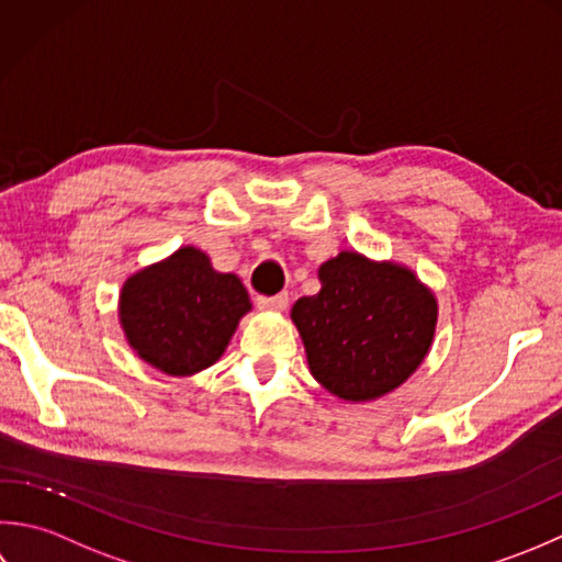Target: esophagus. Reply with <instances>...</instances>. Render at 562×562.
<instances>
[{"label":"esophagus","mask_w":562,"mask_h":562,"mask_svg":"<svg viewBox=\"0 0 562 562\" xmlns=\"http://www.w3.org/2000/svg\"><path fill=\"white\" fill-rule=\"evenodd\" d=\"M257 307L267 313H283L289 307V293H279L271 297H257Z\"/></svg>","instance_id":"obj_1"}]
</instances>
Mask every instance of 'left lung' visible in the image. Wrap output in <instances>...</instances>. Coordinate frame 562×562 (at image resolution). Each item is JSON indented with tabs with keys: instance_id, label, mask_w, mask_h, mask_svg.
<instances>
[{
	"instance_id": "obj_1",
	"label": "left lung",
	"mask_w": 562,
	"mask_h": 562,
	"mask_svg": "<svg viewBox=\"0 0 562 562\" xmlns=\"http://www.w3.org/2000/svg\"><path fill=\"white\" fill-rule=\"evenodd\" d=\"M317 279L291 307L315 381L353 405L397 391L434 345L437 295L409 267L357 249L323 261Z\"/></svg>"
}]
</instances>
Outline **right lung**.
<instances>
[{"instance_id":"right-lung-1","label":"right lung","mask_w":562,"mask_h":562,"mask_svg":"<svg viewBox=\"0 0 562 562\" xmlns=\"http://www.w3.org/2000/svg\"><path fill=\"white\" fill-rule=\"evenodd\" d=\"M251 311L235 273H221L203 249L184 245L133 271L119 295V323L128 347L165 375L184 378L221 361Z\"/></svg>"}]
</instances>
